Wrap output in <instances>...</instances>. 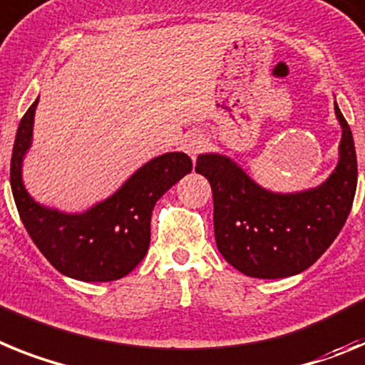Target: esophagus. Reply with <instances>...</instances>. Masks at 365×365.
I'll return each instance as SVG.
<instances>
[{
    "instance_id": "34e87169",
    "label": "esophagus",
    "mask_w": 365,
    "mask_h": 365,
    "mask_svg": "<svg viewBox=\"0 0 365 365\" xmlns=\"http://www.w3.org/2000/svg\"><path fill=\"white\" fill-rule=\"evenodd\" d=\"M183 148H185L187 154H189V156L192 158V161H195L196 158L200 156L202 152L205 150V139L198 134L187 135L185 143H183Z\"/></svg>"
}]
</instances>
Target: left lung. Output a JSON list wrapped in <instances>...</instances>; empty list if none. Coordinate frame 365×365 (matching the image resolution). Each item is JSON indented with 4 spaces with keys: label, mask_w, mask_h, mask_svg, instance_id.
<instances>
[{
    "label": "left lung",
    "mask_w": 365,
    "mask_h": 365,
    "mask_svg": "<svg viewBox=\"0 0 365 365\" xmlns=\"http://www.w3.org/2000/svg\"><path fill=\"white\" fill-rule=\"evenodd\" d=\"M341 125L340 161L325 183L294 195L259 187L235 161L202 154L196 173L213 191V224L218 252L244 275L279 279L314 264L334 242L353 207L356 152L351 128L334 104Z\"/></svg>",
    "instance_id": "8db88e82"
}]
</instances>
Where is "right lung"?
Listing matches in <instances>:
<instances>
[{
  "instance_id": "obj_1",
  "label": "right lung",
  "mask_w": 365,
  "mask_h": 365,
  "mask_svg": "<svg viewBox=\"0 0 365 365\" xmlns=\"http://www.w3.org/2000/svg\"><path fill=\"white\" fill-rule=\"evenodd\" d=\"M36 104L38 99L21 117L11 160L12 195L25 230L60 274L93 283L125 277L148 250L152 209L174 183L191 173V158L183 152L154 158L86 213H60L36 204L21 182V161L33 139Z\"/></svg>"
}]
</instances>
